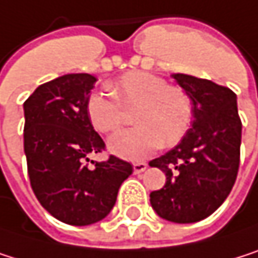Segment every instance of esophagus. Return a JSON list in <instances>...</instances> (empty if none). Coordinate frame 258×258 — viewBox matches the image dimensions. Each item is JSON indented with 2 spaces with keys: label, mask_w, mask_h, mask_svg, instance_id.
Here are the masks:
<instances>
[{
  "label": "esophagus",
  "mask_w": 258,
  "mask_h": 258,
  "mask_svg": "<svg viewBox=\"0 0 258 258\" xmlns=\"http://www.w3.org/2000/svg\"><path fill=\"white\" fill-rule=\"evenodd\" d=\"M147 166H148V163H145V162H138V163L133 165V171H135V174H141V172H144V171L147 169Z\"/></svg>",
  "instance_id": "1"
}]
</instances>
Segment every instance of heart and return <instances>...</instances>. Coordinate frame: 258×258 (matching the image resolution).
Instances as JSON below:
<instances>
[{
	"mask_svg": "<svg viewBox=\"0 0 258 258\" xmlns=\"http://www.w3.org/2000/svg\"><path fill=\"white\" fill-rule=\"evenodd\" d=\"M110 87L114 98L93 92L86 101V111L96 132L114 133L125 123V110L136 108L133 119L138 126L108 141L114 154L141 160L160 145H177L189 132L194 102L184 89L169 86L165 78L142 71L123 74Z\"/></svg>",
	"mask_w": 258,
	"mask_h": 258,
	"instance_id": "1",
	"label": "heart"
}]
</instances>
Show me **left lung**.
<instances>
[{
  "mask_svg": "<svg viewBox=\"0 0 258 258\" xmlns=\"http://www.w3.org/2000/svg\"><path fill=\"white\" fill-rule=\"evenodd\" d=\"M172 77L192 98L194 122L175 148L150 162L166 175L150 201L160 218L190 224L218 210L236 183L242 120L231 89L186 74Z\"/></svg>",
  "mask_w": 258,
  "mask_h": 258,
  "instance_id": "left-lung-1",
  "label": "left lung"
}]
</instances>
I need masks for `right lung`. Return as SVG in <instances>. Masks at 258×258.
<instances>
[{"instance_id":"obj_1","label":"right lung","mask_w":258,"mask_h":258,"mask_svg":"<svg viewBox=\"0 0 258 258\" xmlns=\"http://www.w3.org/2000/svg\"><path fill=\"white\" fill-rule=\"evenodd\" d=\"M96 78L68 74L40 84L24 102V151L31 189L42 207L69 225H90L113 209L133 166L116 156L90 162L105 144L87 117Z\"/></svg>"}]
</instances>
